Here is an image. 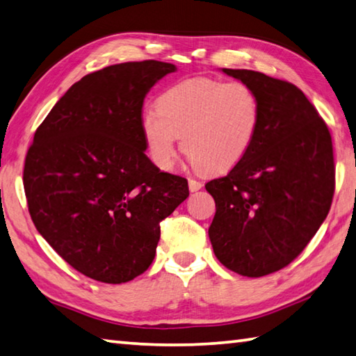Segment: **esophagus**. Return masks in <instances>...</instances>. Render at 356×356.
I'll use <instances>...</instances> for the list:
<instances>
[{
  "instance_id": "34e87169",
  "label": "esophagus",
  "mask_w": 356,
  "mask_h": 356,
  "mask_svg": "<svg viewBox=\"0 0 356 356\" xmlns=\"http://www.w3.org/2000/svg\"><path fill=\"white\" fill-rule=\"evenodd\" d=\"M188 188H190V191L194 193V191H199L202 188V184L199 182V180H194V179H190L188 180Z\"/></svg>"
}]
</instances>
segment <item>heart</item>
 I'll list each match as a JSON object with an SVG mask.
<instances>
[{
  "label": "heart",
  "instance_id": "heart-1",
  "mask_svg": "<svg viewBox=\"0 0 356 356\" xmlns=\"http://www.w3.org/2000/svg\"><path fill=\"white\" fill-rule=\"evenodd\" d=\"M259 123V99L248 85L199 76L160 94L157 111L142 114L140 129L159 170L172 168L182 137V149L194 166L220 174L248 154Z\"/></svg>",
  "mask_w": 356,
  "mask_h": 356
}]
</instances>
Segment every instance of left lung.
Here are the masks:
<instances>
[{
    "instance_id": "obj_1",
    "label": "left lung",
    "mask_w": 356,
    "mask_h": 356,
    "mask_svg": "<svg viewBox=\"0 0 356 356\" xmlns=\"http://www.w3.org/2000/svg\"><path fill=\"white\" fill-rule=\"evenodd\" d=\"M252 88L261 123L242 162L210 180L214 254L234 273L261 277L287 267L316 234L335 191L329 128L304 92L248 69H222Z\"/></svg>"
}]
</instances>
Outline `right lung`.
I'll list each match as a JSON object with an SVG mask.
<instances>
[{"label": "right lung", "mask_w": 356, "mask_h": 356, "mask_svg": "<svg viewBox=\"0 0 356 356\" xmlns=\"http://www.w3.org/2000/svg\"><path fill=\"white\" fill-rule=\"evenodd\" d=\"M171 63L88 74L55 103L27 151L23 184L38 233L90 280L122 284L148 270L160 222L188 197L186 179L146 157L143 100Z\"/></svg>", "instance_id": "1"}]
</instances>
